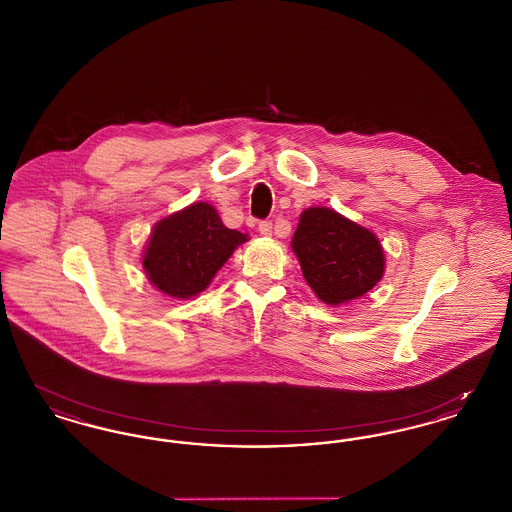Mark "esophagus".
<instances>
[{
    "mask_svg": "<svg viewBox=\"0 0 512 512\" xmlns=\"http://www.w3.org/2000/svg\"><path fill=\"white\" fill-rule=\"evenodd\" d=\"M259 232L263 236H272V220H261L259 222Z\"/></svg>",
    "mask_w": 512,
    "mask_h": 512,
    "instance_id": "esophagus-1",
    "label": "esophagus"
}]
</instances>
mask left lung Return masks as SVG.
<instances>
[{"mask_svg": "<svg viewBox=\"0 0 512 512\" xmlns=\"http://www.w3.org/2000/svg\"><path fill=\"white\" fill-rule=\"evenodd\" d=\"M292 247L307 284L328 305L365 295L384 274L378 238L326 207L303 211Z\"/></svg>", "mask_w": 512, "mask_h": 512, "instance_id": "obj_1", "label": "left lung"}]
</instances>
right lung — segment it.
Returning <instances> with one entry per match:
<instances>
[{"label": "right lung", "instance_id": "1", "mask_svg": "<svg viewBox=\"0 0 512 512\" xmlns=\"http://www.w3.org/2000/svg\"><path fill=\"white\" fill-rule=\"evenodd\" d=\"M245 240V234L222 224L215 207L194 203L153 228L144 255L147 278L167 295L194 297Z\"/></svg>", "mask_w": 512, "mask_h": 512}]
</instances>
